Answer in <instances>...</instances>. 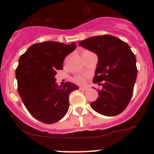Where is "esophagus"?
Masks as SVG:
<instances>
[{"instance_id": "34e87169", "label": "esophagus", "mask_w": 154, "mask_h": 154, "mask_svg": "<svg viewBox=\"0 0 154 154\" xmlns=\"http://www.w3.org/2000/svg\"><path fill=\"white\" fill-rule=\"evenodd\" d=\"M79 89H80V90L85 91V90H87V88H86V87H79Z\"/></svg>"}]
</instances>
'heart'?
<instances>
[{
  "label": "heart",
  "instance_id": "obj_1",
  "mask_svg": "<svg viewBox=\"0 0 154 154\" xmlns=\"http://www.w3.org/2000/svg\"><path fill=\"white\" fill-rule=\"evenodd\" d=\"M73 82L77 84H82L84 83L85 79H84L83 77H82V76H75V77L73 78Z\"/></svg>",
  "mask_w": 154,
  "mask_h": 154
}]
</instances>
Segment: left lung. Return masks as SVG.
<instances>
[{
    "mask_svg": "<svg viewBox=\"0 0 154 154\" xmlns=\"http://www.w3.org/2000/svg\"><path fill=\"white\" fill-rule=\"evenodd\" d=\"M79 45L98 56L93 82L102 85V89L91 107L106 116L121 113L133 93L137 75L135 55L126 42L109 35L90 37Z\"/></svg>",
    "mask_w": 154,
    "mask_h": 154,
    "instance_id": "8db88e82",
    "label": "left lung"
}]
</instances>
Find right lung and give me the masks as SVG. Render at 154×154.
Returning a JSON list of instances; mask_svg holds the SVG:
<instances>
[{
    "instance_id": "obj_1",
    "label": "right lung",
    "mask_w": 154,
    "mask_h": 154,
    "mask_svg": "<svg viewBox=\"0 0 154 154\" xmlns=\"http://www.w3.org/2000/svg\"><path fill=\"white\" fill-rule=\"evenodd\" d=\"M75 48V42H41L30 46L19 58L15 71L18 93L31 115L42 123L51 124L62 119L69 110V94L79 89L69 82L58 86L55 78Z\"/></svg>"
}]
</instances>
